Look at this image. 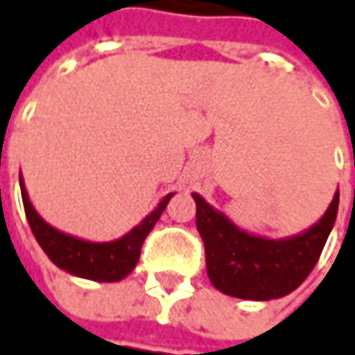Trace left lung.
Returning <instances> with one entry per match:
<instances>
[{
	"label": "left lung",
	"mask_w": 355,
	"mask_h": 355,
	"mask_svg": "<svg viewBox=\"0 0 355 355\" xmlns=\"http://www.w3.org/2000/svg\"><path fill=\"white\" fill-rule=\"evenodd\" d=\"M193 199L211 284L223 295L248 301L280 299L303 284L334 230L339 207L336 191L319 221L297 236L272 240L238 227L199 193H193Z\"/></svg>",
	"instance_id": "1"
}]
</instances>
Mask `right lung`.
Here are the masks:
<instances>
[{
	"instance_id": "obj_1",
	"label": "right lung",
	"mask_w": 355,
	"mask_h": 355,
	"mask_svg": "<svg viewBox=\"0 0 355 355\" xmlns=\"http://www.w3.org/2000/svg\"><path fill=\"white\" fill-rule=\"evenodd\" d=\"M19 189H21V201H24V209H26L28 223L32 227V234L52 260V264H56L60 270L73 276L97 280V282H117L136 268L146 236L152 232L162 211L166 209L168 201L175 197V193H168L154 207V211L148 213L125 236L112 242H89V240H83V238L52 227L40 217V213L34 209L28 197L21 173H19Z\"/></svg>"
}]
</instances>
